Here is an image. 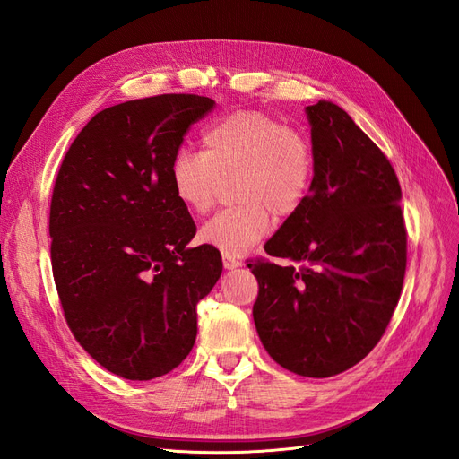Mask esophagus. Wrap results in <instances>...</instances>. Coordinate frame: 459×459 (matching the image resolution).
I'll return each mask as SVG.
<instances>
[{
  "label": "esophagus",
  "instance_id": "34e87169",
  "mask_svg": "<svg viewBox=\"0 0 459 459\" xmlns=\"http://www.w3.org/2000/svg\"><path fill=\"white\" fill-rule=\"evenodd\" d=\"M223 264H225V269H238L240 264H242V261L240 259H236L234 255H229V254H223Z\"/></svg>",
  "mask_w": 459,
  "mask_h": 459
}]
</instances>
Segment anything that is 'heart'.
Instances as JSON below:
<instances>
[{"mask_svg":"<svg viewBox=\"0 0 459 459\" xmlns=\"http://www.w3.org/2000/svg\"><path fill=\"white\" fill-rule=\"evenodd\" d=\"M236 175L232 196L240 204L219 212L200 240L240 255L267 236L274 217L301 210L316 175L313 143L305 133L263 110H234L202 133V152L179 151L169 164V186L185 210L205 215L223 181Z\"/></svg>","mask_w":459,"mask_h":459,"instance_id":"1","label":"heart"}]
</instances>
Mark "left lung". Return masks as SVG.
<instances>
[{"instance_id":"1","label":"left lung","mask_w":459,"mask_h":459,"mask_svg":"<svg viewBox=\"0 0 459 459\" xmlns=\"http://www.w3.org/2000/svg\"><path fill=\"white\" fill-rule=\"evenodd\" d=\"M316 175L310 196L247 263L254 320L274 362L305 377L359 364L385 333L406 273L401 183L387 156L333 102L307 107Z\"/></svg>"}]
</instances>
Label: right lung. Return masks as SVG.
I'll list each match as a JSON object with an SVG mask.
<instances>
[{
  "instance_id": "right-lung-1",
  "label": "right lung",
  "mask_w": 459,
  "mask_h": 459,
  "mask_svg": "<svg viewBox=\"0 0 459 459\" xmlns=\"http://www.w3.org/2000/svg\"><path fill=\"white\" fill-rule=\"evenodd\" d=\"M210 97L169 93L105 108L78 133L49 212L51 267L76 342L108 372L149 381L196 342V305L223 271L219 249L186 247L196 225L169 164Z\"/></svg>"
}]
</instances>
